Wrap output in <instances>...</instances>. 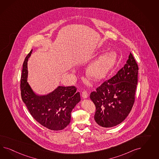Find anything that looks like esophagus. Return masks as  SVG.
Returning a JSON list of instances; mask_svg holds the SVG:
<instances>
[{
	"label": "esophagus",
	"instance_id": "esophagus-1",
	"mask_svg": "<svg viewBox=\"0 0 159 159\" xmlns=\"http://www.w3.org/2000/svg\"><path fill=\"white\" fill-rule=\"evenodd\" d=\"M82 97L84 98H86L88 97V92H87L86 90H83L82 92Z\"/></svg>",
	"mask_w": 159,
	"mask_h": 159
}]
</instances>
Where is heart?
Returning <instances> with one entry per match:
<instances>
[{"label":"heart","instance_id":"1","mask_svg":"<svg viewBox=\"0 0 159 159\" xmlns=\"http://www.w3.org/2000/svg\"><path fill=\"white\" fill-rule=\"evenodd\" d=\"M116 59V55L111 52L101 56L89 67L88 76L93 80H100L104 78L114 66Z\"/></svg>","mask_w":159,"mask_h":159}]
</instances>
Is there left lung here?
<instances>
[{"label":"left lung","mask_w":159,"mask_h":159,"mask_svg":"<svg viewBox=\"0 0 159 159\" xmlns=\"http://www.w3.org/2000/svg\"><path fill=\"white\" fill-rule=\"evenodd\" d=\"M138 70L130 53L124 66L90 93V97L96 106L94 120L100 126H115L128 116L135 102Z\"/></svg>","instance_id":"left-lung-1"}]
</instances>
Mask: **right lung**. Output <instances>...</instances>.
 I'll use <instances>...</instances> for the list:
<instances>
[{"label":"right lung","instance_id":"right-lung-1","mask_svg":"<svg viewBox=\"0 0 159 159\" xmlns=\"http://www.w3.org/2000/svg\"><path fill=\"white\" fill-rule=\"evenodd\" d=\"M31 51L23 65L20 80L22 100L30 114L41 125L51 130H62L70 123L71 112L80 101V93L76 92V87L59 86L46 96L36 95L27 82V61Z\"/></svg>","mask_w":159,"mask_h":159}]
</instances>
